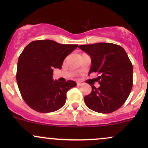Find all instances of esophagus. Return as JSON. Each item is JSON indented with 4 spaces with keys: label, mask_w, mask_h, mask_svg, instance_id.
I'll use <instances>...</instances> for the list:
<instances>
[{
    "label": "esophagus",
    "mask_w": 148,
    "mask_h": 148,
    "mask_svg": "<svg viewBox=\"0 0 148 148\" xmlns=\"http://www.w3.org/2000/svg\"><path fill=\"white\" fill-rule=\"evenodd\" d=\"M76 85H77L78 86H82V85H83V83L77 82V83H76Z\"/></svg>",
    "instance_id": "34e87169"
}]
</instances>
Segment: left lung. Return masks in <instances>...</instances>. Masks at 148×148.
Returning <instances> with one entry per match:
<instances>
[{"instance_id": "8db88e82", "label": "left lung", "mask_w": 148, "mask_h": 148, "mask_svg": "<svg viewBox=\"0 0 148 148\" xmlns=\"http://www.w3.org/2000/svg\"><path fill=\"white\" fill-rule=\"evenodd\" d=\"M91 57L89 74L97 72L100 86H92V91L84 97L90 109L110 113L120 108L130 95L133 86V66L123 47L112 43L80 45Z\"/></svg>"}]
</instances>
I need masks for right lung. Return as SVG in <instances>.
<instances>
[{"instance_id": "1", "label": "right lung", "mask_w": 148, "mask_h": 148, "mask_svg": "<svg viewBox=\"0 0 148 148\" xmlns=\"http://www.w3.org/2000/svg\"><path fill=\"white\" fill-rule=\"evenodd\" d=\"M78 45H60L53 40H36L28 44L18 57L16 82L22 98L40 113L60 109L65 103L67 92L75 81H53L54 68L61 69L64 59Z\"/></svg>"}]
</instances>
